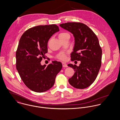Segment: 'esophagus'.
<instances>
[{
	"mask_svg": "<svg viewBox=\"0 0 120 120\" xmlns=\"http://www.w3.org/2000/svg\"><path fill=\"white\" fill-rule=\"evenodd\" d=\"M62 64H63V67H68V65L66 64H65L64 63H63Z\"/></svg>",
	"mask_w": 120,
	"mask_h": 120,
	"instance_id": "34e87169",
	"label": "esophagus"
}]
</instances>
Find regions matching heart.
<instances>
[{"label":"heart","mask_w":120,"mask_h":120,"mask_svg":"<svg viewBox=\"0 0 120 120\" xmlns=\"http://www.w3.org/2000/svg\"><path fill=\"white\" fill-rule=\"evenodd\" d=\"M69 35L68 33L67 32H63V33H60L59 35V37H63V36H64L65 35ZM57 58L61 60H62V61H64L66 59V58H67V54L66 53H60L59 54H58L57 55Z\"/></svg>","instance_id":"b5f03b06"}]
</instances>
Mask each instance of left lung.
<instances>
[{"label":"left lung","instance_id":"obj_1","mask_svg":"<svg viewBox=\"0 0 120 120\" xmlns=\"http://www.w3.org/2000/svg\"><path fill=\"white\" fill-rule=\"evenodd\" d=\"M60 26L71 32L75 38L71 60L81 61L79 66L68 64L75 72L69 79V83L76 89L86 88L96 80L101 64L102 50L98 39L93 30L83 23L68 22Z\"/></svg>","mask_w":120,"mask_h":120}]
</instances>
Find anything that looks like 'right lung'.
<instances>
[{
    "label": "right lung",
    "instance_id": "1",
    "mask_svg": "<svg viewBox=\"0 0 120 120\" xmlns=\"http://www.w3.org/2000/svg\"><path fill=\"white\" fill-rule=\"evenodd\" d=\"M59 30L56 24L38 25L26 30L22 35L16 53V68L25 85L36 92H43L54 84L63 65L57 61L46 66L41 61L48 52L50 37Z\"/></svg>",
    "mask_w": 120,
    "mask_h": 120
}]
</instances>
